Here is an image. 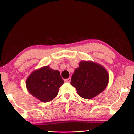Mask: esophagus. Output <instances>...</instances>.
I'll return each mask as SVG.
<instances>
[{"mask_svg": "<svg viewBox=\"0 0 134 134\" xmlns=\"http://www.w3.org/2000/svg\"><path fill=\"white\" fill-rule=\"evenodd\" d=\"M64 81L66 83H70L71 81V77H69L66 79H64Z\"/></svg>", "mask_w": 134, "mask_h": 134, "instance_id": "esophagus-1", "label": "esophagus"}]
</instances>
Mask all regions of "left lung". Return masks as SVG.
<instances>
[{"label":"left lung","instance_id":"left-lung-1","mask_svg":"<svg viewBox=\"0 0 134 134\" xmlns=\"http://www.w3.org/2000/svg\"><path fill=\"white\" fill-rule=\"evenodd\" d=\"M108 81V73L103 67L92 62L82 61L72 74L71 85L76 88L79 96L89 99L103 91Z\"/></svg>","mask_w":134,"mask_h":134}]
</instances>
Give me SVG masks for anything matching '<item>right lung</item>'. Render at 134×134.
<instances>
[{"label": "right lung", "mask_w": 134, "mask_h": 134, "mask_svg": "<svg viewBox=\"0 0 134 134\" xmlns=\"http://www.w3.org/2000/svg\"><path fill=\"white\" fill-rule=\"evenodd\" d=\"M63 84L64 81L60 72L49 66L32 72L26 82L29 92L43 102H48L55 98Z\"/></svg>", "instance_id": "add662e5"}]
</instances>
